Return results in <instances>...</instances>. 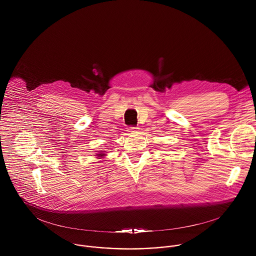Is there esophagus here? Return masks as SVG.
I'll return each instance as SVG.
<instances>
[{"label":"esophagus","instance_id":"obj_1","mask_svg":"<svg viewBox=\"0 0 256 256\" xmlns=\"http://www.w3.org/2000/svg\"><path fill=\"white\" fill-rule=\"evenodd\" d=\"M137 129H138L137 127H135V126H131V127H129V128H128V132L133 133V132H135Z\"/></svg>","mask_w":256,"mask_h":256}]
</instances>
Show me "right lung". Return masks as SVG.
<instances>
[{
	"label": "right lung",
	"mask_w": 256,
	"mask_h": 256,
	"mask_svg": "<svg viewBox=\"0 0 256 256\" xmlns=\"http://www.w3.org/2000/svg\"><path fill=\"white\" fill-rule=\"evenodd\" d=\"M98 156H102V154H98Z\"/></svg>",
	"instance_id": "obj_1"
}]
</instances>
